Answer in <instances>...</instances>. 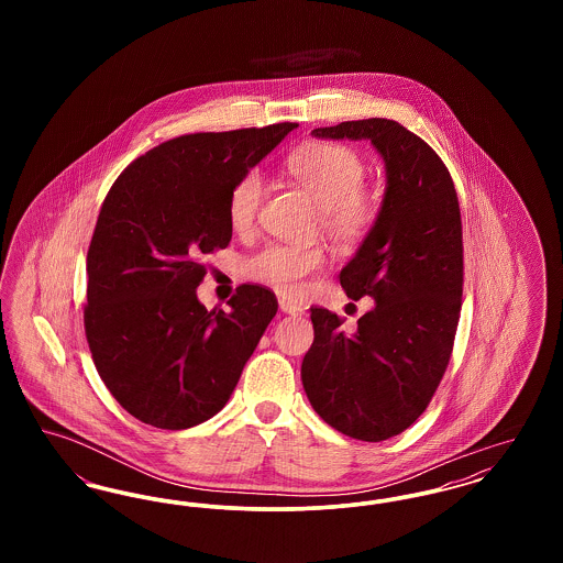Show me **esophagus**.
Listing matches in <instances>:
<instances>
[{
    "label": "esophagus",
    "mask_w": 563,
    "mask_h": 563,
    "mask_svg": "<svg viewBox=\"0 0 563 563\" xmlns=\"http://www.w3.org/2000/svg\"><path fill=\"white\" fill-rule=\"evenodd\" d=\"M278 306H280V310L287 312V314H303V308L297 306L294 301H289L287 297H280V299H278Z\"/></svg>",
    "instance_id": "obj_1"
}]
</instances>
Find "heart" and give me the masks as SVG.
I'll list each match as a JSON object with an SVG mask.
<instances>
[{
  "label": "heart",
  "mask_w": 563,
  "mask_h": 563,
  "mask_svg": "<svg viewBox=\"0 0 563 563\" xmlns=\"http://www.w3.org/2000/svg\"><path fill=\"white\" fill-rule=\"evenodd\" d=\"M287 173L321 205L322 232L340 249H356L374 228L375 198L363 188L365 162L342 143H306L285 161ZM266 200V181L257 168L242 173L228 196V221L236 234H251ZM327 264L319 244L301 246L272 242L244 260V276L276 294L295 295L306 289L310 276Z\"/></svg>",
  "instance_id": "heart-1"
}]
</instances>
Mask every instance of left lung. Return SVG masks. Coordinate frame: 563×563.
Returning <instances> with one entry per match:
<instances>
[{
	"mask_svg": "<svg viewBox=\"0 0 563 563\" xmlns=\"http://www.w3.org/2000/svg\"><path fill=\"white\" fill-rule=\"evenodd\" d=\"M324 139H369L388 188L369 236L340 285L374 297L354 329L312 306L314 342L301 382L322 420L361 441H386L429 407L450 365L462 308L464 246L452 175L424 139L386 118L314 129Z\"/></svg>",
	"mask_w": 563,
	"mask_h": 563,
	"instance_id": "8db88e82",
	"label": "left lung"
}]
</instances>
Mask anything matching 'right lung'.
<instances>
[{"label": "right lung", "mask_w": 563, "mask_h": 563, "mask_svg": "<svg viewBox=\"0 0 563 563\" xmlns=\"http://www.w3.org/2000/svg\"><path fill=\"white\" fill-rule=\"evenodd\" d=\"M294 129L181 134L109 188L86 257L84 331L109 393L143 424L181 430L213 418L274 319L268 287L244 283L230 312L207 310L196 287L205 255L232 239L234 181Z\"/></svg>", "instance_id": "1"}]
</instances>
